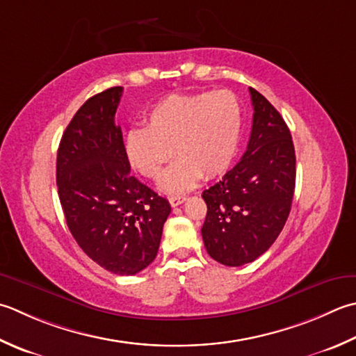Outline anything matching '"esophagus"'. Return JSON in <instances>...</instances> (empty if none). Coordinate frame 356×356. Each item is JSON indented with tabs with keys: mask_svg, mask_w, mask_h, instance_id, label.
<instances>
[{
	"mask_svg": "<svg viewBox=\"0 0 356 356\" xmlns=\"http://www.w3.org/2000/svg\"><path fill=\"white\" fill-rule=\"evenodd\" d=\"M185 200H186L185 196H172V197H170V204H171V207H179L180 204H184Z\"/></svg>",
	"mask_w": 356,
	"mask_h": 356,
	"instance_id": "esophagus-1",
	"label": "esophagus"
}]
</instances>
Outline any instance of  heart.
<instances>
[{
    "label": "heart",
    "instance_id": "b5f03b06",
    "mask_svg": "<svg viewBox=\"0 0 356 356\" xmlns=\"http://www.w3.org/2000/svg\"><path fill=\"white\" fill-rule=\"evenodd\" d=\"M242 136V108L228 90L170 95L146 114V127L128 131L124 148L131 165L142 176L157 180L174 154L162 180L171 194L188 191L200 176L225 172L238 154Z\"/></svg>",
    "mask_w": 356,
    "mask_h": 356
}]
</instances>
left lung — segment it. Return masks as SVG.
Returning <instances> with one entry per match:
<instances>
[{"label":"left lung","mask_w":356,"mask_h":356,"mask_svg":"<svg viewBox=\"0 0 356 356\" xmlns=\"http://www.w3.org/2000/svg\"><path fill=\"white\" fill-rule=\"evenodd\" d=\"M254 109L245 154L202 193L208 254L228 267L253 262L271 247L290 214L296 182L291 134L266 97L250 88Z\"/></svg>","instance_id":"obj_1"}]
</instances>
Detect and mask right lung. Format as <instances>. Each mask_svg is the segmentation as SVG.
<instances>
[{
	"label": "right lung",
	"instance_id": "obj_1",
	"mask_svg": "<svg viewBox=\"0 0 356 356\" xmlns=\"http://www.w3.org/2000/svg\"><path fill=\"white\" fill-rule=\"evenodd\" d=\"M122 86L90 97L63 132L58 197L69 232L90 259L131 276L156 259L170 202L131 176L115 111Z\"/></svg>",
	"mask_w": 356,
	"mask_h": 356
}]
</instances>
